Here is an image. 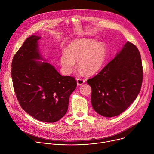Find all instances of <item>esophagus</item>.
<instances>
[{
	"mask_svg": "<svg viewBox=\"0 0 154 154\" xmlns=\"http://www.w3.org/2000/svg\"><path fill=\"white\" fill-rule=\"evenodd\" d=\"M85 80L82 79H77V83L78 85H81L85 83Z\"/></svg>",
	"mask_w": 154,
	"mask_h": 154,
	"instance_id": "1",
	"label": "esophagus"
}]
</instances>
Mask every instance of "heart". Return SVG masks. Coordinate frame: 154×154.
<instances>
[{
  "label": "heart",
  "instance_id": "heart-1",
  "mask_svg": "<svg viewBox=\"0 0 154 154\" xmlns=\"http://www.w3.org/2000/svg\"><path fill=\"white\" fill-rule=\"evenodd\" d=\"M106 55L103 44L91 39H78L69 44L66 52H62L60 63L66 75L74 69L75 61H78L79 68L87 75H93L102 68Z\"/></svg>",
  "mask_w": 154,
  "mask_h": 154
}]
</instances>
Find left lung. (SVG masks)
Here are the masks:
<instances>
[{
	"label": "left lung",
	"instance_id": "obj_1",
	"mask_svg": "<svg viewBox=\"0 0 154 154\" xmlns=\"http://www.w3.org/2000/svg\"><path fill=\"white\" fill-rule=\"evenodd\" d=\"M143 77L140 53L134 44L127 41L96 75L87 80L92 90L93 109L105 117L120 115L137 97Z\"/></svg>",
	"mask_w": 154,
	"mask_h": 154
}]
</instances>
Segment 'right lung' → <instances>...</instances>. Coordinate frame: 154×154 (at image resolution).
<instances>
[{
    "instance_id": "right-lung-1",
    "label": "right lung",
    "mask_w": 154,
    "mask_h": 154,
    "mask_svg": "<svg viewBox=\"0 0 154 154\" xmlns=\"http://www.w3.org/2000/svg\"><path fill=\"white\" fill-rule=\"evenodd\" d=\"M37 36L28 38L13 57L11 77L14 90L20 106L38 121L54 122L64 116L69 99L77 86L71 76H61L42 60Z\"/></svg>"
}]
</instances>
